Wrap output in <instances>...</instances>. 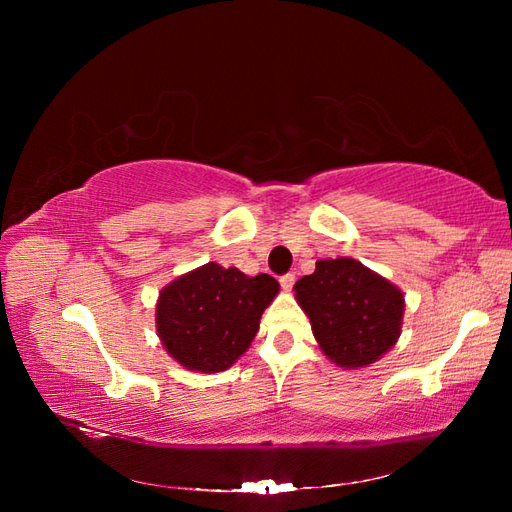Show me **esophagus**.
<instances>
[{"label":"esophagus","instance_id":"obj_1","mask_svg":"<svg viewBox=\"0 0 512 512\" xmlns=\"http://www.w3.org/2000/svg\"><path fill=\"white\" fill-rule=\"evenodd\" d=\"M280 284H282V288L288 292V290L294 286V275H292V273L282 275V277H280Z\"/></svg>","mask_w":512,"mask_h":512}]
</instances>
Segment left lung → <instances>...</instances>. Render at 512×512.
I'll return each mask as SVG.
<instances>
[{
  "instance_id": "8db88e82",
  "label": "left lung",
  "mask_w": 512,
  "mask_h": 512,
  "mask_svg": "<svg viewBox=\"0 0 512 512\" xmlns=\"http://www.w3.org/2000/svg\"><path fill=\"white\" fill-rule=\"evenodd\" d=\"M292 290L320 350L337 367H369L397 344L406 312L404 292L359 260H318L316 271Z\"/></svg>"
}]
</instances>
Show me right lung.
I'll use <instances>...</instances> for the list:
<instances>
[{
  "label": "right lung",
  "instance_id": "obj_1",
  "mask_svg": "<svg viewBox=\"0 0 512 512\" xmlns=\"http://www.w3.org/2000/svg\"><path fill=\"white\" fill-rule=\"evenodd\" d=\"M280 292L275 277L245 275L207 262L160 290L156 331L173 359L190 371L218 374L239 361Z\"/></svg>",
  "mask_w": 512,
  "mask_h": 512
}]
</instances>
